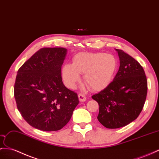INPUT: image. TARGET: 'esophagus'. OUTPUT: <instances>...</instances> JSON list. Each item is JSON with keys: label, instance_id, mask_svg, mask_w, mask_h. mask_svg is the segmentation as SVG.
Masks as SVG:
<instances>
[{"label": "esophagus", "instance_id": "esophagus-1", "mask_svg": "<svg viewBox=\"0 0 159 159\" xmlns=\"http://www.w3.org/2000/svg\"><path fill=\"white\" fill-rule=\"evenodd\" d=\"M78 97H79V101H80V102H83V101H86V97H85L84 95L81 94V93H80V94L78 95Z\"/></svg>", "mask_w": 159, "mask_h": 159}]
</instances>
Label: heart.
<instances>
[{
	"mask_svg": "<svg viewBox=\"0 0 159 159\" xmlns=\"http://www.w3.org/2000/svg\"><path fill=\"white\" fill-rule=\"evenodd\" d=\"M118 68L114 56L104 52H80L73 56L72 64H64L62 75L69 88H75L80 80V73H84V80L93 91H101L111 83Z\"/></svg>",
	"mask_w": 159,
	"mask_h": 159,
	"instance_id": "heart-1",
	"label": "heart"
}]
</instances>
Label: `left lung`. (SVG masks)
<instances>
[{"instance_id": "left-lung-1", "label": "left lung", "mask_w": 159, "mask_h": 159, "mask_svg": "<svg viewBox=\"0 0 159 159\" xmlns=\"http://www.w3.org/2000/svg\"><path fill=\"white\" fill-rule=\"evenodd\" d=\"M120 68L113 80L92 98L99 104V121L105 128L124 127L135 120L143 109L147 79L143 68L123 50L116 49Z\"/></svg>"}]
</instances>
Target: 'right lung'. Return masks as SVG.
I'll return each mask as SVG.
<instances>
[{
	"instance_id": "right-lung-1",
	"label": "right lung",
	"mask_w": 159,
	"mask_h": 159,
	"mask_svg": "<svg viewBox=\"0 0 159 159\" xmlns=\"http://www.w3.org/2000/svg\"><path fill=\"white\" fill-rule=\"evenodd\" d=\"M64 48H43L18 70L14 96L18 110L32 127L57 131L70 121L78 95L64 86L61 69Z\"/></svg>"
}]
</instances>
